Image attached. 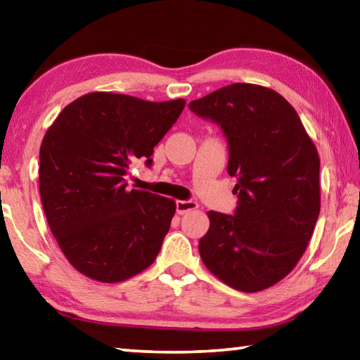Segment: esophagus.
<instances>
[{"label":"esophagus","mask_w":360,"mask_h":360,"mask_svg":"<svg viewBox=\"0 0 360 360\" xmlns=\"http://www.w3.org/2000/svg\"><path fill=\"white\" fill-rule=\"evenodd\" d=\"M197 208V202H192V200H178V202H176V211H178V214H186V212Z\"/></svg>","instance_id":"1"}]
</instances>
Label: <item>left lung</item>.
Instances as JSON below:
<instances>
[{"mask_svg": "<svg viewBox=\"0 0 360 360\" xmlns=\"http://www.w3.org/2000/svg\"><path fill=\"white\" fill-rule=\"evenodd\" d=\"M188 108L221 125L238 181L235 214L208 212L200 257L236 290L271 288L302 259L319 217L318 149L290 103L262 85L231 84Z\"/></svg>", "mask_w": 360, "mask_h": 360, "instance_id": "left-lung-1", "label": "left lung"}]
</instances>
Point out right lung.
Wrapping results in <instances>:
<instances>
[{
	"mask_svg": "<svg viewBox=\"0 0 360 360\" xmlns=\"http://www.w3.org/2000/svg\"><path fill=\"white\" fill-rule=\"evenodd\" d=\"M186 100L146 101L92 92L65 106L39 149L47 224L70 264L90 279L120 283L154 264L176 212L173 198L127 188L124 176L152 152Z\"/></svg>",
	"mask_w": 360,
	"mask_h": 360,
	"instance_id": "obj_1",
	"label": "right lung"
}]
</instances>
